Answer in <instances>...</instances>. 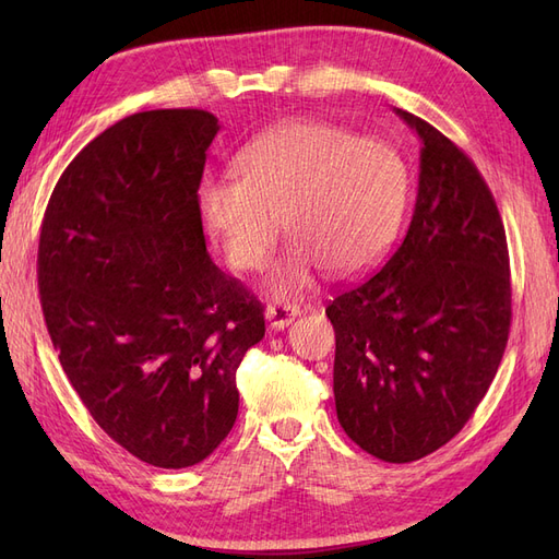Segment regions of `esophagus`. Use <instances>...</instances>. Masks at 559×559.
I'll use <instances>...</instances> for the list:
<instances>
[{"label": "esophagus", "instance_id": "34e87169", "mask_svg": "<svg viewBox=\"0 0 559 559\" xmlns=\"http://www.w3.org/2000/svg\"><path fill=\"white\" fill-rule=\"evenodd\" d=\"M300 314V308L298 306H292V302H273V306L265 308V319L270 329H286L292 324V321Z\"/></svg>", "mask_w": 559, "mask_h": 559}]
</instances>
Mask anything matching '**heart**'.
<instances>
[{"label": "heart", "mask_w": 559, "mask_h": 559, "mask_svg": "<svg viewBox=\"0 0 559 559\" xmlns=\"http://www.w3.org/2000/svg\"><path fill=\"white\" fill-rule=\"evenodd\" d=\"M238 173L202 181L198 214L235 270H261L280 238L294 245L267 289L292 296L319 267L354 277L394 242L408 205L411 170L399 148L324 121H289L238 156Z\"/></svg>", "instance_id": "obj_1"}]
</instances>
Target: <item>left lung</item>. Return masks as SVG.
<instances>
[{"instance_id": "left-lung-1", "label": "left lung", "mask_w": 559, "mask_h": 559, "mask_svg": "<svg viewBox=\"0 0 559 559\" xmlns=\"http://www.w3.org/2000/svg\"><path fill=\"white\" fill-rule=\"evenodd\" d=\"M415 212L376 275L337 294V421L382 462L421 460L462 431L492 384L511 329L506 230L478 167L421 118Z\"/></svg>"}]
</instances>
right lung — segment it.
Here are the masks:
<instances>
[{"label": "right lung", "instance_id": "1", "mask_svg": "<svg viewBox=\"0 0 559 559\" xmlns=\"http://www.w3.org/2000/svg\"><path fill=\"white\" fill-rule=\"evenodd\" d=\"M218 118L154 109L114 123L48 200L37 277L64 376L109 438L158 468L210 456L238 417L235 373L263 306L218 270L198 189Z\"/></svg>", "mask_w": 559, "mask_h": 559}]
</instances>
